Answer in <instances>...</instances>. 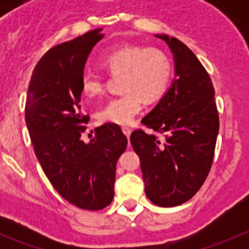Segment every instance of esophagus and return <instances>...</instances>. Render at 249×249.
Returning <instances> with one entry per match:
<instances>
[{
  "instance_id": "esophagus-1",
  "label": "esophagus",
  "mask_w": 249,
  "mask_h": 249,
  "mask_svg": "<svg viewBox=\"0 0 249 249\" xmlns=\"http://www.w3.org/2000/svg\"><path fill=\"white\" fill-rule=\"evenodd\" d=\"M122 129H123V132H124L125 136L130 137V135H131V129H130V127H127V126H123Z\"/></svg>"
}]
</instances>
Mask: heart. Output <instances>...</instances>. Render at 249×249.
Listing matches in <instances>:
<instances>
[{
  "instance_id": "1",
  "label": "heart",
  "mask_w": 249,
  "mask_h": 249,
  "mask_svg": "<svg viewBox=\"0 0 249 249\" xmlns=\"http://www.w3.org/2000/svg\"><path fill=\"white\" fill-rule=\"evenodd\" d=\"M101 65L112 74L122 73L124 94L109 99L99 112L102 123L127 125L142 110L143 100L153 101L164 94L171 78V61L161 50L142 46H123L110 50ZM80 89L88 97L102 94L105 82L92 71L83 73Z\"/></svg>"
}]
</instances>
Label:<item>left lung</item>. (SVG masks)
<instances>
[{
    "label": "left lung",
    "mask_w": 249,
    "mask_h": 249,
    "mask_svg": "<svg viewBox=\"0 0 249 249\" xmlns=\"http://www.w3.org/2000/svg\"><path fill=\"white\" fill-rule=\"evenodd\" d=\"M155 37L171 49L176 78L159 104L142 119L153 134L135 130L130 141L140 157L148 199L161 207H173L192 199L207 178L219 115L212 80L194 53L175 37Z\"/></svg>",
    "instance_id": "1"
}]
</instances>
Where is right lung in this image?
I'll use <instances>...</instances> for the list:
<instances>
[{"label": "right lung", "mask_w": 249, "mask_h": 249, "mask_svg": "<svg viewBox=\"0 0 249 249\" xmlns=\"http://www.w3.org/2000/svg\"><path fill=\"white\" fill-rule=\"evenodd\" d=\"M101 31L48 50L35 67L25 106L35 154L48 179L66 201L89 211L112 202L115 166L127 145L119 125L112 123L97 127L90 142L82 139L90 118L80 108V79Z\"/></svg>", "instance_id": "add662e5"}]
</instances>
